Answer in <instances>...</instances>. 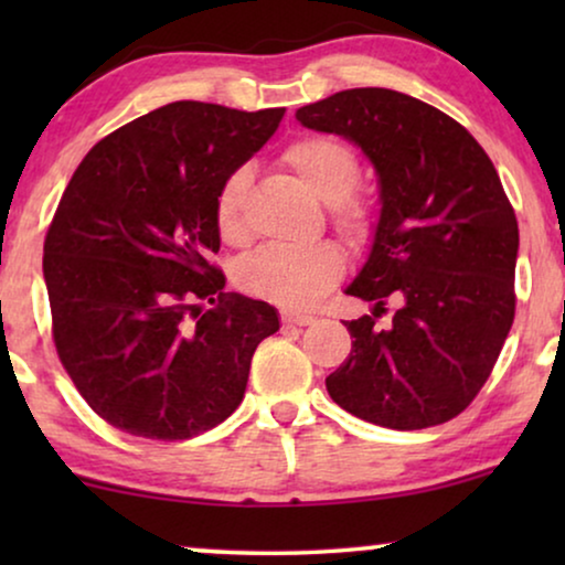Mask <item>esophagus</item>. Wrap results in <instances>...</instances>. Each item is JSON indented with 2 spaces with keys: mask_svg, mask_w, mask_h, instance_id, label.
I'll return each instance as SVG.
<instances>
[{
  "mask_svg": "<svg viewBox=\"0 0 565 565\" xmlns=\"http://www.w3.org/2000/svg\"><path fill=\"white\" fill-rule=\"evenodd\" d=\"M316 319L308 313H296V311H282V323H296V327H308Z\"/></svg>",
  "mask_w": 565,
  "mask_h": 565,
  "instance_id": "obj_1",
  "label": "esophagus"
}]
</instances>
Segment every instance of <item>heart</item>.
Listing matches in <instances>:
<instances>
[{
    "instance_id": "1",
    "label": "heart",
    "mask_w": 565,
    "mask_h": 565,
    "mask_svg": "<svg viewBox=\"0 0 565 565\" xmlns=\"http://www.w3.org/2000/svg\"><path fill=\"white\" fill-rule=\"evenodd\" d=\"M282 161L321 203L331 205L334 223L344 234H360L367 205L352 195L360 180V161L350 146L329 136H303L292 141ZM246 192L249 172L236 169L223 180L215 198V226L223 242L246 238ZM344 273V252L337 244L267 246L252 254L238 269V280L249 292L288 308L313 306Z\"/></svg>"
}]
</instances>
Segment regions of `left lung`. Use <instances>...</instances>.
<instances>
[{"label": "left lung", "mask_w": 565, "mask_h": 565, "mask_svg": "<svg viewBox=\"0 0 565 565\" xmlns=\"http://www.w3.org/2000/svg\"><path fill=\"white\" fill-rule=\"evenodd\" d=\"M300 126L342 136L377 174L373 246L347 296L352 352L327 377L344 412L377 427L450 422L489 381L514 321V207L489 153L460 122L404 92L362 87L300 107ZM392 327H374L384 300Z\"/></svg>", "instance_id": "1"}]
</instances>
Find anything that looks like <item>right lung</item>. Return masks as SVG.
<instances>
[{"label":"right lung","mask_w":565,"mask_h":565,"mask_svg":"<svg viewBox=\"0 0 565 565\" xmlns=\"http://www.w3.org/2000/svg\"><path fill=\"white\" fill-rule=\"evenodd\" d=\"M285 107L172 103L103 138L76 167L43 244L53 342L76 391L134 437L188 439L242 404L254 350L280 329L226 292L215 198Z\"/></svg>","instance_id":"obj_1"}]
</instances>
